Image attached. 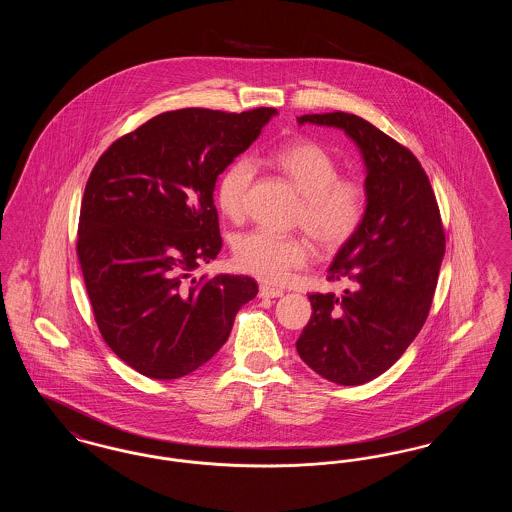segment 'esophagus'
Masks as SVG:
<instances>
[{
	"label": "esophagus",
	"mask_w": 512,
	"mask_h": 512,
	"mask_svg": "<svg viewBox=\"0 0 512 512\" xmlns=\"http://www.w3.org/2000/svg\"><path fill=\"white\" fill-rule=\"evenodd\" d=\"M282 295H284V292L278 290V288H270V286L259 288V297H263V299H274V297H282Z\"/></svg>",
	"instance_id": "esophagus-1"
}]
</instances>
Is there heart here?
Instances as JSON below:
<instances>
[{"mask_svg":"<svg viewBox=\"0 0 512 512\" xmlns=\"http://www.w3.org/2000/svg\"><path fill=\"white\" fill-rule=\"evenodd\" d=\"M270 161L301 195L295 226H301L322 251H338L359 232L366 215L365 186L355 178L340 176V163L332 153L315 142L295 140L278 147ZM253 176V165L247 159L234 161L222 172L217 201L226 217H244ZM309 259L311 245L297 236L284 238L253 230L234 244L238 268L268 284L286 282Z\"/></svg>","mask_w":512,"mask_h":512,"instance_id":"obj_1","label":"heart"}]
</instances>
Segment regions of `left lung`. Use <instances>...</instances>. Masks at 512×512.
<instances>
[{"label": "left lung", "mask_w": 512, "mask_h": 512, "mask_svg": "<svg viewBox=\"0 0 512 512\" xmlns=\"http://www.w3.org/2000/svg\"><path fill=\"white\" fill-rule=\"evenodd\" d=\"M297 122L340 128L365 161V220L328 268V280L351 290L311 293L313 315L295 343L322 378L361 386L405 353L430 313L445 253L438 201L418 159L374 124L341 111Z\"/></svg>", "instance_id": "left-lung-1"}]
</instances>
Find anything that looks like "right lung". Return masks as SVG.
Instances as JSON below:
<instances>
[{
    "label": "right lung",
    "mask_w": 512,
    "mask_h": 512,
    "mask_svg": "<svg viewBox=\"0 0 512 512\" xmlns=\"http://www.w3.org/2000/svg\"><path fill=\"white\" fill-rule=\"evenodd\" d=\"M278 111L178 109L113 142L88 178L76 253L99 332L147 378L205 365L259 288L249 276L192 278L219 255V174Z\"/></svg>",
    "instance_id": "right-lung-1"
}]
</instances>
